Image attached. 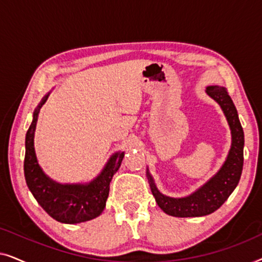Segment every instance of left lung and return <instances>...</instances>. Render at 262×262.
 I'll use <instances>...</instances> for the list:
<instances>
[{
	"instance_id": "left-lung-1",
	"label": "left lung",
	"mask_w": 262,
	"mask_h": 262,
	"mask_svg": "<svg viewBox=\"0 0 262 262\" xmlns=\"http://www.w3.org/2000/svg\"><path fill=\"white\" fill-rule=\"evenodd\" d=\"M205 92L221 106L227 118L231 131L230 150L220 170L210 180L200 186L196 191L182 198H171V196L162 194L156 187L149 168H146V178H148L150 188H151L152 195L155 196L157 205L169 216L202 217L214 212L234 192L241 178L245 134L239 123L237 110L224 87L209 85Z\"/></svg>"
}]
</instances>
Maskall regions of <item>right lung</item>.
I'll use <instances>...</instances> for the list:
<instances>
[{
	"label": "right lung",
	"instance_id": "right-lung-1",
	"mask_svg": "<svg viewBox=\"0 0 262 262\" xmlns=\"http://www.w3.org/2000/svg\"><path fill=\"white\" fill-rule=\"evenodd\" d=\"M46 94L33 112V120L25 139L24 171L26 184L39 205L53 220L66 224H77L101 214L110 193V182L119 169L125 151L114 152L98 177L89 182L60 184L52 180L39 166L34 149V132L38 116L49 95Z\"/></svg>",
	"mask_w": 262,
	"mask_h": 262
}]
</instances>
